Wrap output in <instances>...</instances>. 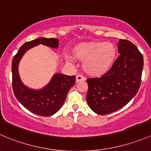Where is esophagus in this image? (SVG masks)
Returning <instances> with one entry per match:
<instances>
[{"mask_svg": "<svg viewBox=\"0 0 151 151\" xmlns=\"http://www.w3.org/2000/svg\"><path fill=\"white\" fill-rule=\"evenodd\" d=\"M85 80V77L81 74H77L76 76V82L79 83V82H83Z\"/></svg>", "mask_w": 151, "mask_h": 151, "instance_id": "esophagus-1", "label": "esophagus"}]
</instances>
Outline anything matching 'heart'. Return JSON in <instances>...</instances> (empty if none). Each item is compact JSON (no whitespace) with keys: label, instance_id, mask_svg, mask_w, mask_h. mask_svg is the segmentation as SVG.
<instances>
[{"label":"heart","instance_id":"b5f03b06","mask_svg":"<svg viewBox=\"0 0 151 151\" xmlns=\"http://www.w3.org/2000/svg\"><path fill=\"white\" fill-rule=\"evenodd\" d=\"M71 52L74 59L83 61V68L87 74L99 77L106 74L113 65L117 49L110 42L91 41L77 44Z\"/></svg>","mask_w":151,"mask_h":151}]
</instances>
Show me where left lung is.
I'll list each match as a JSON object with an SVG mask.
<instances>
[{
    "mask_svg": "<svg viewBox=\"0 0 151 151\" xmlns=\"http://www.w3.org/2000/svg\"><path fill=\"white\" fill-rule=\"evenodd\" d=\"M118 45L120 56L110 70L101 77L87 79V102L98 115H107L123 107L140 87L142 55L126 39H120Z\"/></svg>",
    "mask_w": 151,
    "mask_h": 151,
    "instance_id": "obj_1",
    "label": "left lung"
}]
</instances>
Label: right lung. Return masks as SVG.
<instances>
[{
    "mask_svg": "<svg viewBox=\"0 0 151 151\" xmlns=\"http://www.w3.org/2000/svg\"><path fill=\"white\" fill-rule=\"evenodd\" d=\"M59 40L39 38L24 44L12 59V88L17 99L30 112L42 116H51L60 109L70 88L75 83V76L55 74L50 83L40 91H33L23 85L18 73V64L24 53L31 47L42 44L57 48Z\"/></svg>",
    "mask_w": 151,
    "mask_h": 151,
    "instance_id": "add662e5",
    "label": "right lung"
}]
</instances>
